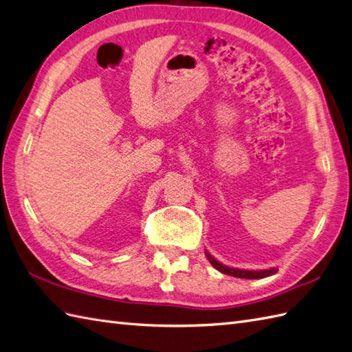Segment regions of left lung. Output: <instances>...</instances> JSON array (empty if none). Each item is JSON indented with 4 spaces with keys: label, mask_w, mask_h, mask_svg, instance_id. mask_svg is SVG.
Wrapping results in <instances>:
<instances>
[{
    "label": "left lung",
    "mask_w": 352,
    "mask_h": 352,
    "mask_svg": "<svg viewBox=\"0 0 352 352\" xmlns=\"http://www.w3.org/2000/svg\"><path fill=\"white\" fill-rule=\"evenodd\" d=\"M206 257H208L210 263L220 270L221 274H226V275H230V276H236V278H247V279H258V278H266V276H270L276 274V267H272V269H265V270H244V269H235V267H229L226 265H221L220 262H217L210 253H206Z\"/></svg>",
    "instance_id": "1"
}]
</instances>
